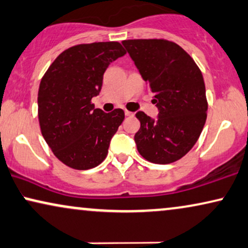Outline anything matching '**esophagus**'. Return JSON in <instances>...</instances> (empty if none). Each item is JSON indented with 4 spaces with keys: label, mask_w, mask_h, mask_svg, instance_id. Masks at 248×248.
Returning <instances> with one entry per match:
<instances>
[{
    "label": "esophagus",
    "mask_w": 248,
    "mask_h": 248,
    "mask_svg": "<svg viewBox=\"0 0 248 248\" xmlns=\"http://www.w3.org/2000/svg\"><path fill=\"white\" fill-rule=\"evenodd\" d=\"M125 112V116H127V117H132V116H133V112H132V111H128V110H125L124 111Z\"/></svg>",
    "instance_id": "1"
}]
</instances>
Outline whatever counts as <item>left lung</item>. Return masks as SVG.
I'll list each match as a JSON object with an SVG mask.
<instances>
[{"instance_id": "1", "label": "left lung", "mask_w": 248, "mask_h": 248, "mask_svg": "<svg viewBox=\"0 0 248 248\" xmlns=\"http://www.w3.org/2000/svg\"><path fill=\"white\" fill-rule=\"evenodd\" d=\"M122 44L154 94L156 120L138 111V152L149 162L170 164L187 154L207 117L205 83L194 59L174 42L127 40Z\"/></svg>"}]
</instances>
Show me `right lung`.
<instances>
[{"label":"right lung","mask_w":248,"mask_h":248,"mask_svg":"<svg viewBox=\"0 0 248 248\" xmlns=\"http://www.w3.org/2000/svg\"><path fill=\"white\" fill-rule=\"evenodd\" d=\"M126 51L118 42L78 44L57 57L38 89L42 136L54 156L75 170L104 162L111 138L124 121V111L104 112L91 100L100 92L110 62Z\"/></svg>","instance_id":"right-lung-1"}]
</instances>
